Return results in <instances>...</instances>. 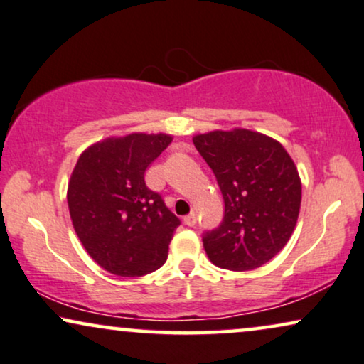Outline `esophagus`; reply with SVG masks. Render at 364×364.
Masks as SVG:
<instances>
[{
  "label": "esophagus",
  "mask_w": 364,
  "mask_h": 364,
  "mask_svg": "<svg viewBox=\"0 0 364 364\" xmlns=\"http://www.w3.org/2000/svg\"><path fill=\"white\" fill-rule=\"evenodd\" d=\"M183 223H185L186 226H195L196 225V215H195V213H191V215L183 218Z\"/></svg>",
  "instance_id": "34e87169"
}]
</instances>
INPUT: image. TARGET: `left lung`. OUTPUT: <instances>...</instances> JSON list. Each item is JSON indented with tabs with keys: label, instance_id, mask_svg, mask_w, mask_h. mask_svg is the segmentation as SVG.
<instances>
[{
	"label": "left lung",
	"instance_id": "left-lung-1",
	"mask_svg": "<svg viewBox=\"0 0 364 364\" xmlns=\"http://www.w3.org/2000/svg\"><path fill=\"white\" fill-rule=\"evenodd\" d=\"M193 143L225 200L220 226L203 235L208 258L225 269L259 268L296 226L301 179L291 156L276 139L241 128L196 134Z\"/></svg>",
	"mask_w": 364,
	"mask_h": 364
}]
</instances>
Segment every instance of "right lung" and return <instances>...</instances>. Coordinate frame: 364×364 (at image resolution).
Masks as SVG:
<instances>
[{
    "label": "right lung",
    "mask_w": 364,
    "mask_h": 364,
    "mask_svg": "<svg viewBox=\"0 0 364 364\" xmlns=\"http://www.w3.org/2000/svg\"><path fill=\"white\" fill-rule=\"evenodd\" d=\"M169 134L132 133L85 149L68 185L75 231L88 255L116 276H143L161 268L179 226L144 171L171 143Z\"/></svg>",
    "instance_id": "obj_1"
}]
</instances>
